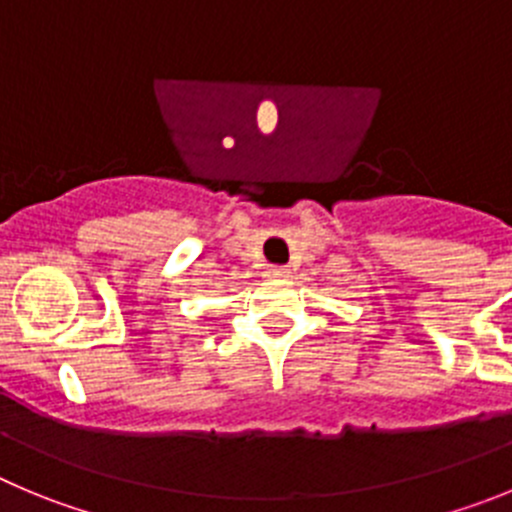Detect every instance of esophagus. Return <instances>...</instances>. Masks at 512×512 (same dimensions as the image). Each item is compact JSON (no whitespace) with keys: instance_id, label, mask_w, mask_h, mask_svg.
<instances>
[{"instance_id":"esophagus-1","label":"esophagus","mask_w":512,"mask_h":512,"mask_svg":"<svg viewBox=\"0 0 512 512\" xmlns=\"http://www.w3.org/2000/svg\"><path fill=\"white\" fill-rule=\"evenodd\" d=\"M267 275H270V278H290V270L285 265H270Z\"/></svg>"}]
</instances>
